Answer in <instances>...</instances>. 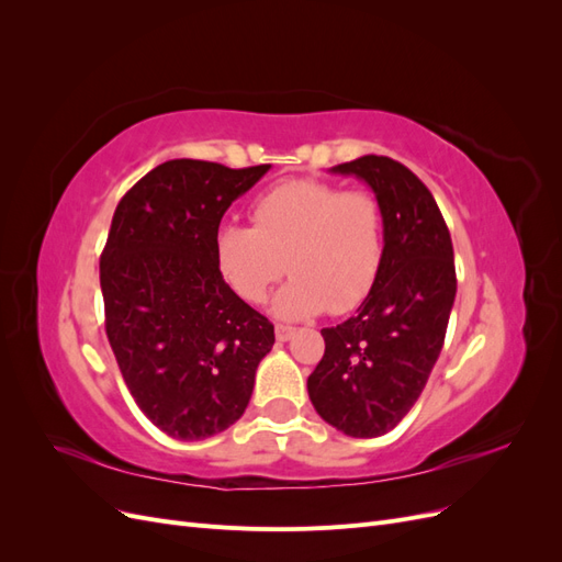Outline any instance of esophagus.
<instances>
[{"label":"esophagus","instance_id":"1","mask_svg":"<svg viewBox=\"0 0 562 562\" xmlns=\"http://www.w3.org/2000/svg\"><path fill=\"white\" fill-rule=\"evenodd\" d=\"M277 339H279V342H288V339H291L297 330L293 328V326H283V323H277Z\"/></svg>","mask_w":562,"mask_h":562}]
</instances>
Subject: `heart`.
<instances>
[{
	"label": "heart",
	"mask_w": 562,
	"mask_h": 562,
	"mask_svg": "<svg viewBox=\"0 0 562 562\" xmlns=\"http://www.w3.org/2000/svg\"><path fill=\"white\" fill-rule=\"evenodd\" d=\"M220 277L260 302L285 267L293 279L271 300L281 318L345 314L370 295L384 255L380 201L318 178L271 187L252 203V227L223 223L213 236Z\"/></svg>",
	"instance_id": "b5f03b06"
}]
</instances>
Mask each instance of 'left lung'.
Segmentation results:
<instances>
[{
	"label": "left lung",
	"mask_w": 562,
	"mask_h": 562,
	"mask_svg": "<svg viewBox=\"0 0 562 562\" xmlns=\"http://www.w3.org/2000/svg\"><path fill=\"white\" fill-rule=\"evenodd\" d=\"M333 173L361 178L375 192L384 255L359 312L321 330L326 351L307 389L335 429L375 438L411 413L443 349L457 293L454 252L436 199L411 168L366 155Z\"/></svg>",
	"instance_id": "obj_1"
}]
</instances>
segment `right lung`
Here are the masks:
<instances>
[{
  "instance_id": "add662e5",
  "label": "right lung",
  "mask_w": 562,
  "mask_h": 562,
  "mask_svg": "<svg viewBox=\"0 0 562 562\" xmlns=\"http://www.w3.org/2000/svg\"><path fill=\"white\" fill-rule=\"evenodd\" d=\"M269 164L166 161L119 201L100 255L105 333L145 417L178 440L239 419L274 326L220 277L213 236Z\"/></svg>"
}]
</instances>
